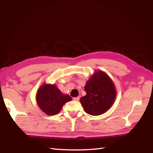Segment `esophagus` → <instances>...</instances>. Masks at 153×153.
Segmentation results:
<instances>
[{
	"label": "esophagus",
	"mask_w": 153,
	"mask_h": 153,
	"mask_svg": "<svg viewBox=\"0 0 153 153\" xmlns=\"http://www.w3.org/2000/svg\"><path fill=\"white\" fill-rule=\"evenodd\" d=\"M73 100H76V101H78V100H79V97H74V98H73Z\"/></svg>",
	"instance_id": "34e87169"
}]
</instances>
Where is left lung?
Here are the masks:
<instances>
[{
	"instance_id": "obj_1",
	"label": "left lung",
	"mask_w": 153,
	"mask_h": 153,
	"mask_svg": "<svg viewBox=\"0 0 153 153\" xmlns=\"http://www.w3.org/2000/svg\"><path fill=\"white\" fill-rule=\"evenodd\" d=\"M84 88L86 95L80 99V102L85 112L90 115L99 116L105 113L116 99L114 84L102 71H95Z\"/></svg>"
}]
</instances>
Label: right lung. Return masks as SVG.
<instances>
[{
	"label": "right lung",
	"mask_w": 153,
	"mask_h": 153,
	"mask_svg": "<svg viewBox=\"0 0 153 153\" xmlns=\"http://www.w3.org/2000/svg\"><path fill=\"white\" fill-rule=\"evenodd\" d=\"M71 100L69 95L62 93L54 84H43L36 95L37 105L42 111L49 116L59 113L64 104Z\"/></svg>",
	"instance_id": "1"
}]
</instances>
